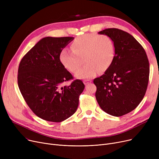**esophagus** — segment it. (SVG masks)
I'll list each match as a JSON object with an SVG mask.
<instances>
[{
  "instance_id": "34e87169",
  "label": "esophagus",
  "mask_w": 159,
  "mask_h": 159,
  "mask_svg": "<svg viewBox=\"0 0 159 159\" xmlns=\"http://www.w3.org/2000/svg\"><path fill=\"white\" fill-rule=\"evenodd\" d=\"M83 82H84V84L85 85H88V84H89V83H91V80H84V81H83Z\"/></svg>"
}]
</instances>
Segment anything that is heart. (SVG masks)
Segmentation results:
<instances>
[{"label":"heart","mask_w":159,"mask_h":159,"mask_svg":"<svg viewBox=\"0 0 159 159\" xmlns=\"http://www.w3.org/2000/svg\"><path fill=\"white\" fill-rule=\"evenodd\" d=\"M115 57L111 38L106 35L87 34L74 40L71 50L64 49L59 55L61 63L68 71L75 73L83 63H86L75 75L76 77L89 79L100 71L104 72L111 66Z\"/></svg>","instance_id":"obj_1"}]
</instances>
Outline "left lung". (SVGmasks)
Returning <instances> with one entry per match:
<instances>
[{"label": "left lung", "instance_id": "8db88e82", "mask_svg": "<svg viewBox=\"0 0 159 159\" xmlns=\"http://www.w3.org/2000/svg\"><path fill=\"white\" fill-rule=\"evenodd\" d=\"M98 33L111 38L115 57L104 74L93 80L96 99L104 111L120 116L135 110L145 95L149 75L148 57L143 47L126 31L107 28Z\"/></svg>", "mask_w": 159, "mask_h": 159}]
</instances>
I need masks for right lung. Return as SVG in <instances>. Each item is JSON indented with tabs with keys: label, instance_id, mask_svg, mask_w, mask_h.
Wrapping results in <instances>:
<instances>
[{
	"label": "right lung",
	"instance_id": "1",
	"mask_svg": "<svg viewBox=\"0 0 159 159\" xmlns=\"http://www.w3.org/2000/svg\"><path fill=\"white\" fill-rule=\"evenodd\" d=\"M74 37H47L40 40L24 56L18 70V85L30 109L42 119L61 122L76 111L84 89L80 80L69 86L72 75L59 60L62 50Z\"/></svg>",
	"mask_w": 159,
	"mask_h": 159
}]
</instances>
